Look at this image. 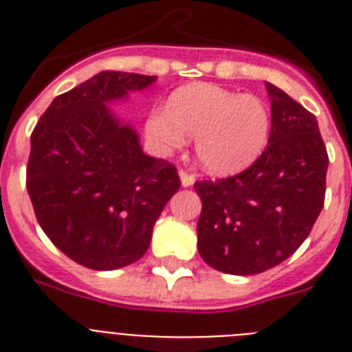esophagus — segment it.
I'll use <instances>...</instances> for the list:
<instances>
[{
    "label": "esophagus",
    "mask_w": 352,
    "mask_h": 352,
    "mask_svg": "<svg viewBox=\"0 0 352 352\" xmlns=\"http://www.w3.org/2000/svg\"><path fill=\"white\" fill-rule=\"evenodd\" d=\"M179 175H181L182 186H192L193 182H195V175H193V173H190V171L181 170L179 171Z\"/></svg>",
    "instance_id": "34e87169"
}]
</instances>
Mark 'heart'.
I'll use <instances>...</instances> for the list:
<instances>
[{
    "instance_id": "obj_1",
    "label": "heart",
    "mask_w": 352,
    "mask_h": 352,
    "mask_svg": "<svg viewBox=\"0 0 352 352\" xmlns=\"http://www.w3.org/2000/svg\"><path fill=\"white\" fill-rule=\"evenodd\" d=\"M146 135L168 153L195 137L201 164L214 173H235L261 155L270 135V113L256 95H237L214 84L177 89L164 109L146 118Z\"/></svg>"
}]
</instances>
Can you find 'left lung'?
Masks as SVG:
<instances>
[{
    "label": "left lung",
    "mask_w": 352,
    "mask_h": 352,
    "mask_svg": "<svg viewBox=\"0 0 352 352\" xmlns=\"http://www.w3.org/2000/svg\"><path fill=\"white\" fill-rule=\"evenodd\" d=\"M272 100L268 146L237 175L197 181L203 212L199 254L215 270L265 272L292 256L325 203L329 155L316 117L267 84Z\"/></svg>",
    "instance_id": "left-lung-1"
}]
</instances>
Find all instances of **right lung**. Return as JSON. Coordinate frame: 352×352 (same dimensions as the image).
<instances>
[{
  "label": "right lung",
  "instance_id": "obj_1",
  "mask_svg": "<svg viewBox=\"0 0 352 352\" xmlns=\"http://www.w3.org/2000/svg\"><path fill=\"white\" fill-rule=\"evenodd\" d=\"M155 76L102 71L56 96L30 135L27 192L47 237L82 267L138 261L155 221L181 188L175 164L142 151L106 107Z\"/></svg>",
  "mask_w": 352,
  "mask_h": 352
}]
</instances>
